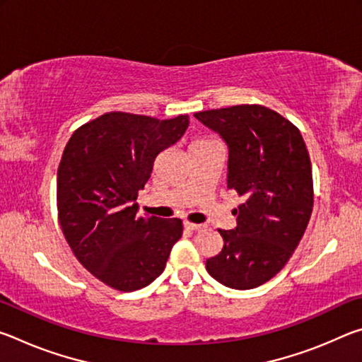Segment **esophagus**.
<instances>
[{
	"mask_svg": "<svg viewBox=\"0 0 362 362\" xmlns=\"http://www.w3.org/2000/svg\"><path fill=\"white\" fill-rule=\"evenodd\" d=\"M183 226H185L187 230L189 231H198L203 228V225H198V223H192V222H183Z\"/></svg>",
	"mask_w": 362,
	"mask_h": 362,
	"instance_id": "obj_1",
	"label": "esophagus"
}]
</instances>
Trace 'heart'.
I'll list each match as a JSON object with an SVG mask.
<instances>
[{
  "mask_svg": "<svg viewBox=\"0 0 362 362\" xmlns=\"http://www.w3.org/2000/svg\"><path fill=\"white\" fill-rule=\"evenodd\" d=\"M196 142H212V140H209V139H199V140H196Z\"/></svg>",
  "mask_w": 362,
  "mask_h": 362,
  "instance_id": "b5f03b06",
  "label": "heart"
}]
</instances>
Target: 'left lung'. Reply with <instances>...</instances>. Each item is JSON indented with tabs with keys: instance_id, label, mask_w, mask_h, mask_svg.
<instances>
[{
	"instance_id": "obj_1",
	"label": "left lung",
	"mask_w": 362,
	"mask_h": 362,
	"mask_svg": "<svg viewBox=\"0 0 362 362\" xmlns=\"http://www.w3.org/2000/svg\"><path fill=\"white\" fill-rule=\"evenodd\" d=\"M228 145L226 187L244 198L235 230H218L223 247L206 269L231 289H254L291 259L313 211V175L302 134L263 105L194 113Z\"/></svg>"
}]
</instances>
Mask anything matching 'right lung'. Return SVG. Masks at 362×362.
<instances>
[{
    "mask_svg": "<svg viewBox=\"0 0 362 362\" xmlns=\"http://www.w3.org/2000/svg\"><path fill=\"white\" fill-rule=\"evenodd\" d=\"M188 122V115L110 112L78 127L65 146L57 170L60 228L79 263L116 291L153 283L180 240V218L139 216L136 199L156 156Z\"/></svg>",
    "mask_w": 362,
    "mask_h": 362,
    "instance_id": "right-lung-1",
    "label": "right lung"
}]
</instances>
